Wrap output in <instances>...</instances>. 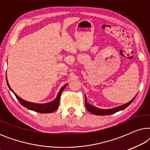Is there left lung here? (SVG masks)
<instances>
[{"instance_id": "1", "label": "left lung", "mask_w": 150, "mask_h": 150, "mask_svg": "<svg viewBox=\"0 0 150 150\" xmlns=\"http://www.w3.org/2000/svg\"><path fill=\"white\" fill-rule=\"evenodd\" d=\"M135 97H136V96H135ZM135 97L133 98L132 100H130V102L124 104V105L117 106V107L113 108H110V109H101V108H98L97 107H96V106H92L89 103H87V97H86L85 96V106L88 111H89L90 112H91V113H93L94 115H108L115 113V112L120 111V110L125 109L127 106H128L131 103H132L133 100H134Z\"/></svg>"}]
</instances>
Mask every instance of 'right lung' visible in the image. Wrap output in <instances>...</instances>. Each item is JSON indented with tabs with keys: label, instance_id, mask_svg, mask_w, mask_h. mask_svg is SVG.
Listing matches in <instances>:
<instances>
[{
	"label": "right lung",
	"instance_id": "right-lung-1",
	"mask_svg": "<svg viewBox=\"0 0 150 150\" xmlns=\"http://www.w3.org/2000/svg\"><path fill=\"white\" fill-rule=\"evenodd\" d=\"M6 80H7V83L8 87L9 88V89L13 92L14 95L16 96V97L18 100V101L20 102V103L22 104V106L26 107L28 109L34 110V111L40 112V113H50V112H52L56 110L59 107V101H60V98L61 95L62 93L63 89H65V87H66L67 84H65L64 86H63L61 87V89L59 91V93L57 94V98L53 100L52 102H48V103H45V104H37V103H33V102H30L28 101H26L23 99H22L21 98H20L19 96H17V94L14 93V91L11 89V88L10 87L9 85V83H8L7 77H6Z\"/></svg>",
	"mask_w": 150,
	"mask_h": 150
}]
</instances>
